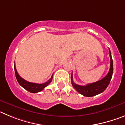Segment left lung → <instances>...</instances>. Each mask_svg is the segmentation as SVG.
I'll list each match as a JSON object with an SVG mask.
<instances>
[{
    "label": "left lung",
    "mask_w": 125,
    "mask_h": 125,
    "mask_svg": "<svg viewBox=\"0 0 125 125\" xmlns=\"http://www.w3.org/2000/svg\"><path fill=\"white\" fill-rule=\"evenodd\" d=\"M109 52H110V71L106 76L103 79H101V80L93 83L88 84L86 86H80V85L76 84V83H74L73 80L72 73L71 74V83H72L73 86L76 91L81 94L82 95L86 97L94 96H96L103 92L108 87V84H110L111 78H112L113 73V62L111 51H110V49H109Z\"/></svg>",
    "instance_id": "left-lung-1"
}]
</instances>
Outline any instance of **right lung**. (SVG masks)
Returning a JSON list of instances; mask_svg holds the SVG:
<instances>
[{"instance_id": "right-lung-1", "label": "right lung", "mask_w": 125, "mask_h": 125, "mask_svg": "<svg viewBox=\"0 0 125 125\" xmlns=\"http://www.w3.org/2000/svg\"><path fill=\"white\" fill-rule=\"evenodd\" d=\"M14 70H15V77H16V79H17L19 84L22 88H24V89H26L27 91H28L29 92L32 93H36L41 91L42 90L44 89V88H46L47 85L49 84L51 82L52 79V76L51 78L49 80L47 81V82L44 83H33L28 82V81H25V79H24L23 78H22L19 75L15 66H14Z\"/></svg>"}]
</instances>
